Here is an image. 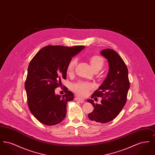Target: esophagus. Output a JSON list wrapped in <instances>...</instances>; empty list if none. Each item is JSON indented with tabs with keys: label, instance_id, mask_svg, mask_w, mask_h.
Masks as SVG:
<instances>
[{
	"label": "esophagus",
	"instance_id": "obj_1",
	"mask_svg": "<svg viewBox=\"0 0 155 155\" xmlns=\"http://www.w3.org/2000/svg\"><path fill=\"white\" fill-rule=\"evenodd\" d=\"M75 101H76L77 102H78L79 103H84L85 102V101L83 99H82L81 98H79V97H75Z\"/></svg>",
	"mask_w": 155,
	"mask_h": 155
}]
</instances>
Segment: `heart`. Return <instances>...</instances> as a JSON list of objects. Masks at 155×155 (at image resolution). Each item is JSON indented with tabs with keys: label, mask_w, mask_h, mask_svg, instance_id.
I'll use <instances>...</instances> for the list:
<instances>
[{
	"label": "heart",
	"mask_w": 155,
	"mask_h": 155,
	"mask_svg": "<svg viewBox=\"0 0 155 155\" xmlns=\"http://www.w3.org/2000/svg\"><path fill=\"white\" fill-rule=\"evenodd\" d=\"M91 66L95 70H100L104 65V59L100 56H93L89 59ZM77 64V59L74 58L69 62L67 67V73L68 74H71L74 72V68ZM93 88V85L88 82H79L74 84L72 87L73 91L78 95L81 96H87L89 91Z\"/></svg>",
	"instance_id": "1"
}]
</instances>
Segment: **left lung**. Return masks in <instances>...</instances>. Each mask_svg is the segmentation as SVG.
Wrapping results in <instances>:
<instances>
[{"mask_svg":"<svg viewBox=\"0 0 155 155\" xmlns=\"http://www.w3.org/2000/svg\"><path fill=\"white\" fill-rule=\"evenodd\" d=\"M101 54L107 60L109 72L91 98L101 97V103L95 104L92 99H88L87 102L94 107L93 111L88 114L89 118L95 123H106L116 118L124 106L130 82L127 67L117 52L106 49L102 50Z\"/></svg>","mask_w":155,"mask_h":155,"instance_id":"8db88e82","label":"left lung"}]
</instances>
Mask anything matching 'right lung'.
I'll return each mask as SVG.
<instances>
[{
  "mask_svg": "<svg viewBox=\"0 0 155 155\" xmlns=\"http://www.w3.org/2000/svg\"><path fill=\"white\" fill-rule=\"evenodd\" d=\"M85 48L49 45L42 48L31 60L25 82L27 102L31 113L46 125L60 123L66 115L67 102L74 94L66 87V94L56 95L54 89L66 79L67 67L72 58Z\"/></svg>",
  "mask_w": 155,
  "mask_h": 155,
  "instance_id": "obj_1",
  "label": "right lung"
}]
</instances>
